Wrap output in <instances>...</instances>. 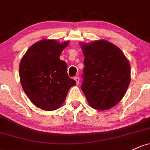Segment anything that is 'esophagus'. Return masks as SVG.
I'll list each match as a JSON object with an SVG mask.
<instances>
[{"instance_id":"1","label":"esophagus","mask_w":150,"mask_h":150,"mask_svg":"<svg viewBox=\"0 0 150 150\" xmlns=\"http://www.w3.org/2000/svg\"><path fill=\"white\" fill-rule=\"evenodd\" d=\"M74 79H75L76 82V84H79V77L76 76V77H74Z\"/></svg>"}]
</instances>
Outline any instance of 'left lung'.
<instances>
[{"instance_id":"1","label":"left lung","mask_w":150,"mask_h":150,"mask_svg":"<svg viewBox=\"0 0 150 150\" xmlns=\"http://www.w3.org/2000/svg\"><path fill=\"white\" fill-rule=\"evenodd\" d=\"M80 46L85 57L81 90L90 107L111 109L122 100L129 85V62L117 46L105 40Z\"/></svg>"}]
</instances>
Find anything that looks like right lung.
<instances>
[{
    "label": "right lung",
    "instance_id": "right-lung-1",
    "mask_svg": "<svg viewBox=\"0 0 150 150\" xmlns=\"http://www.w3.org/2000/svg\"><path fill=\"white\" fill-rule=\"evenodd\" d=\"M69 43L41 40L30 46L20 62L19 76L24 92L43 110L59 109L69 88L76 83L69 77L67 63L59 59Z\"/></svg>",
    "mask_w": 150,
    "mask_h": 150
}]
</instances>
